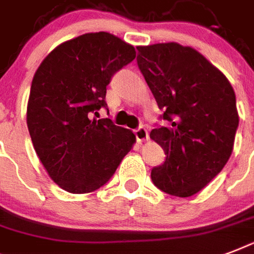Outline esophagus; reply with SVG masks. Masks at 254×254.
<instances>
[{
	"label": "esophagus",
	"mask_w": 254,
	"mask_h": 254,
	"mask_svg": "<svg viewBox=\"0 0 254 254\" xmlns=\"http://www.w3.org/2000/svg\"><path fill=\"white\" fill-rule=\"evenodd\" d=\"M134 134H135V138H137V141H138V142L146 141L147 137H149V134H147L146 127H137V129L134 130Z\"/></svg>",
	"instance_id": "1"
}]
</instances>
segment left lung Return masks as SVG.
I'll use <instances>...</instances> for the list:
<instances>
[{"label":"left lung","mask_w":254,"mask_h":254,"mask_svg":"<svg viewBox=\"0 0 254 254\" xmlns=\"http://www.w3.org/2000/svg\"><path fill=\"white\" fill-rule=\"evenodd\" d=\"M137 64L167 127L150 137L166 154L151 181L163 192L189 197L204 189L232 154L239 127L228 79L200 53L179 43L137 47Z\"/></svg>","instance_id":"left-lung-1"}]
</instances>
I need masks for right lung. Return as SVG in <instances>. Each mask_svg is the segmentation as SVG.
<instances>
[{
  "label": "right lung",
  "instance_id": "right-lung-1",
  "mask_svg": "<svg viewBox=\"0 0 254 254\" xmlns=\"http://www.w3.org/2000/svg\"><path fill=\"white\" fill-rule=\"evenodd\" d=\"M135 58V50L109 33H89L59 45L34 75L27 127L42 165L59 187L87 193L104 186L135 142L133 131L109 119L107 85Z\"/></svg>",
  "mask_w": 254,
  "mask_h": 254
}]
</instances>
